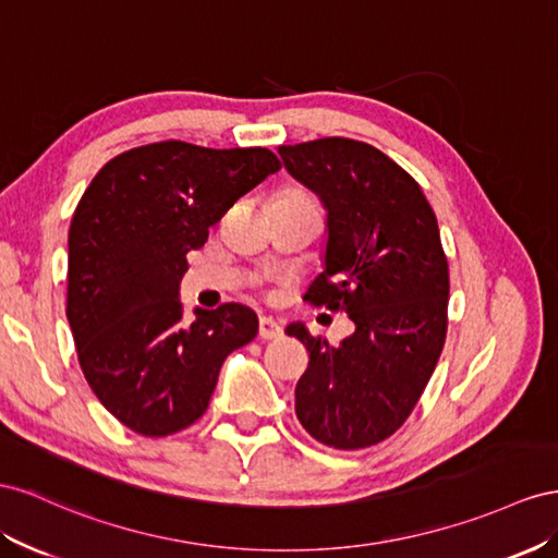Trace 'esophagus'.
<instances>
[{
    "mask_svg": "<svg viewBox=\"0 0 558 558\" xmlns=\"http://www.w3.org/2000/svg\"><path fill=\"white\" fill-rule=\"evenodd\" d=\"M259 337L264 341H274L282 337V327L274 320V317H262L259 320Z\"/></svg>",
    "mask_w": 558,
    "mask_h": 558,
    "instance_id": "esophagus-1",
    "label": "esophagus"
}]
</instances>
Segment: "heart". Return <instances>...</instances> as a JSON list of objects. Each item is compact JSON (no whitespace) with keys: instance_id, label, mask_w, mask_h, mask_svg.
Returning <instances> with one entry per match:
<instances>
[{"instance_id":"b5f03b06","label":"heart","mask_w":558,"mask_h":558,"mask_svg":"<svg viewBox=\"0 0 558 558\" xmlns=\"http://www.w3.org/2000/svg\"><path fill=\"white\" fill-rule=\"evenodd\" d=\"M290 196H292V198H296V201H306L304 196H299V194H290Z\"/></svg>"}]
</instances>
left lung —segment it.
Masks as SVG:
<instances>
[{"mask_svg": "<svg viewBox=\"0 0 558 558\" xmlns=\"http://www.w3.org/2000/svg\"><path fill=\"white\" fill-rule=\"evenodd\" d=\"M327 210L325 266L306 299L345 311L355 331L331 348L292 323L311 362L296 418L333 449L384 441L416 407L447 339L449 264L421 186L372 145L325 137L278 147Z\"/></svg>", "mask_w": 558, "mask_h": 558, "instance_id": "left-lung-1", "label": "left lung"}]
</instances>
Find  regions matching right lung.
<instances>
[{
    "label": "right lung",
    "instance_id": "add662e5",
    "mask_svg": "<svg viewBox=\"0 0 558 558\" xmlns=\"http://www.w3.org/2000/svg\"><path fill=\"white\" fill-rule=\"evenodd\" d=\"M280 170L274 151L168 140L123 151L95 174L68 238V320L102 407L133 433L166 437L208 409L221 364L257 337L243 304L196 308L180 280L231 205Z\"/></svg>",
    "mask_w": 558,
    "mask_h": 558
}]
</instances>
